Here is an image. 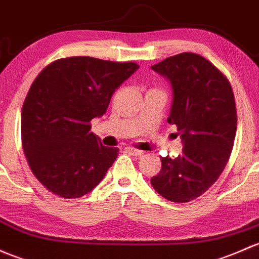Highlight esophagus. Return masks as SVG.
I'll return each mask as SVG.
<instances>
[{"mask_svg": "<svg viewBox=\"0 0 259 259\" xmlns=\"http://www.w3.org/2000/svg\"><path fill=\"white\" fill-rule=\"evenodd\" d=\"M125 151L129 152V154H132V155H134V156H141V155L144 154L141 150H138V149H134V148H130V146L125 148Z\"/></svg>", "mask_w": 259, "mask_h": 259, "instance_id": "1", "label": "esophagus"}]
</instances>
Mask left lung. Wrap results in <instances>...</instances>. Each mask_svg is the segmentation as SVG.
<instances>
[{
    "label": "left lung",
    "mask_w": 259,
    "mask_h": 259,
    "mask_svg": "<svg viewBox=\"0 0 259 259\" xmlns=\"http://www.w3.org/2000/svg\"><path fill=\"white\" fill-rule=\"evenodd\" d=\"M172 85L167 121L176 125L184 149L181 156L161 159L151 179L157 194L172 202H190L217 181L235 143L237 110L230 80L202 56L191 52L152 65Z\"/></svg>",
    "instance_id": "left-lung-1"
}]
</instances>
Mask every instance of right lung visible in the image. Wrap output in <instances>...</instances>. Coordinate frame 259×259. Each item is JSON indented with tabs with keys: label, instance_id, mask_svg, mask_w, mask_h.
I'll return each instance as SVG.
<instances>
[{
	"label": "right lung",
	"instance_id": "1",
	"mask_svg": "<svg viewBox=\"0 0 259 259\" xmlns=\"http://www.w3.org/2000/svg\"><path fill=\"white\" fill-rule=\"evenodd\" d=\"M139 68L79 56L48 64L32 83L21 114L22 148L32 172L52 194L78 198L105 176L119 154L91 132L111 95Z\"/></svg>",
	"mask_w": 259,
	"mask_h": 259
}]
</instances>
